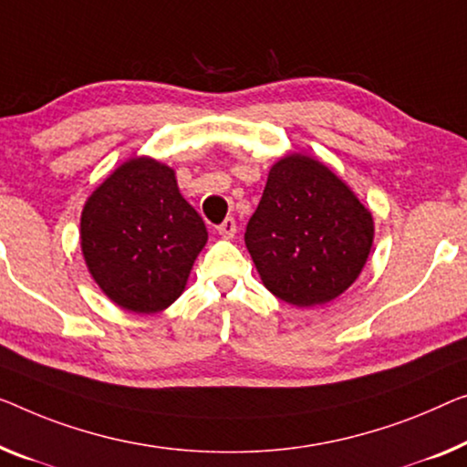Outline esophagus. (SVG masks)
Segmentation results:
<instances>
[{"instance_id":"34e87169","label":"esophagus","mask_w":467,"mask_h":467,"mask_svg":"<svg viewBox=\"0 0 467 467\" xmlns=\"http://www.w3.org/2000/svg\"><path fill=\"white\" fill-rule=\"evenodd\" d=\"M218 233H220L222 236H226V239H233L234 233H236V222H234V218H226L224 222H222V224L218 226Z\"/></svg>"}]
</instances>
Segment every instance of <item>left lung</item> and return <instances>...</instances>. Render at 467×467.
Segmentation results:
<instances>
[{"label": "left lung", "instance_id": "obj_1", "mask_svg": "<svg viewBox=\"0 0 467 467\" xmlns=\"http://www.w3.org/2000/svg\"><path fill=\"white\" fill-rule=\"evenodd\" d=\"M245 245L270 294L317 306L357 281L373 245V218L329 167L289 155L268 173Z\"/></svg>", "mask_w": 467, "mask_h": 467}]
</instances>
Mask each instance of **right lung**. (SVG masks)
<instances>
[{
    "instance_id": "add662e5",
    "label": "right lung",
    "mask_w": 467,
    "mask_h": 467,
    "mask_svg": "<svg viewBox=\"0 0 467 467\" xmlns=\"http://www.w3.org/2000/svg\"><path fill=\"white\" fill-rule=\"evenodd\" d=\"M205 243L203 220L180 194L173 170L146 157L110 173L81 213L94 281L138 315L163 310L182 294Z\"/></svg>"
}]
</instances>
